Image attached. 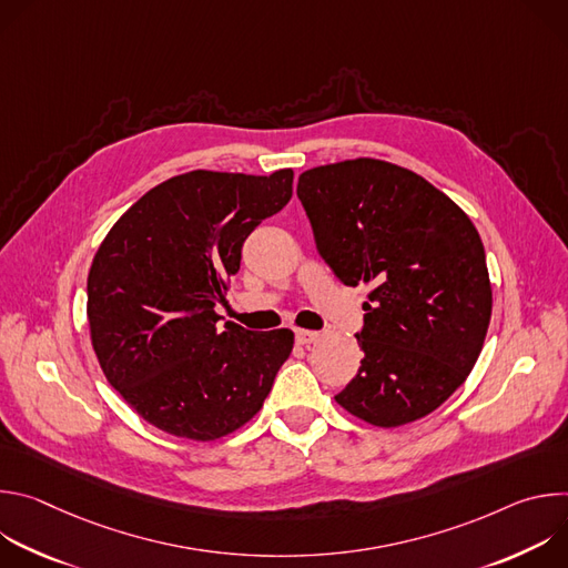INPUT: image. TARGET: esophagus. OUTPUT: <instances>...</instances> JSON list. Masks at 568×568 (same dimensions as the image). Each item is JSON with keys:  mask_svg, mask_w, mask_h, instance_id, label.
<instances>
[{"mask_svg": "<svg viewBox=\"0 0 568 568\" xmlns=\"http://www.w3.org/2000/svg\"><path fill=\"white\" fill-rule=\"evenodd\" d=\"M296 335V342L298 344H314V342H318V333H314V331H296L294 333Z\"/></svg>", "mask_w": 568, "mask_h": 568, "instance_id": "1", "label": "esophagus"}]
</instances>
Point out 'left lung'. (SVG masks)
Masks as SVG:
<instances>
[{
  "mask_svg": "<svg viewBox=\"0 0 568 568\" xmlns=\"http://www.w3.org/2000/svg\"><path fill=\"white\" fill-rule=\"evenodd\" d=\"M296 195L321 258L344 285H371L362 366L335 395L355 418H425L474 368L493 314L480 235L425 178L379 159L301 173Z\"/></svg>",
  "mask_w": 568,
  "mask_h": 568,
  "instance_id": "left-lung-1",
  "label": "left lung"
}]
</instances>
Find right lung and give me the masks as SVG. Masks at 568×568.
I'll return each mask as SVG.
<instances>
[{
    "mask_svg": "<svg viewBox=\"0 0 568 568\" xmlns=\"http://www.w3.org/2000/svg\"><path fill=\"white\" fill-rule=\"evenodd\" d=\"M292 180V169L191 171L150 189L101 242L88 276L92 346L108 382L156 429L206 443L261 412L294 333L220 328L215 305L242 242L290 202Z\"/></svg>",
    "mask_w": 568,
    "mask_h": 568,
    "instance_id": "add662e5",
    "label": "right lung"
}]
</instances>
